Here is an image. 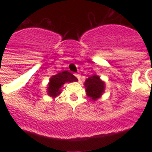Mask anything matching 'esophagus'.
Segmentation results:
<instances>
[{
    "label": "esophagus",
    "mask_w": 152,
    "mask_h": 152,
    "mask_svg": "<svg viewBox=\"0 0 152 152\" xmlns=\"http://www.w3.org/2000/svg\"><path fill=\"white\" fill-rule=\"evenodd\" d=\"M75 76H76V78H77V79L79 80H80V77H81V76H80V74H75Z\"/></svg>",
    "instance_id": "34e87169"
}]
</instances>
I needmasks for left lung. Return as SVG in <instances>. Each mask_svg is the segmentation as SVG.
Wrapping results in <instances>:
<instances>
[{
	"label": "left lung",
	"mask_w": 152,
	"mask_h": 152,
	"mask_svg": "<svg viewBox=\"0 0 152 152\" xmlns=\"http://www.w3.org/2000/svg\"><path fill=\"white\" fill-rule=\"evenodd\" d=\"M85 86L86 88L87 95L93 100L99 99L104 91V82L102 81L99 76H93L86 80Z\"/></svg>",
	"instance_id": "8db88e82"
}]
</instances>
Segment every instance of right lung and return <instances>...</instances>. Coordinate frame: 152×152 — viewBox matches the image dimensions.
Segmentation results:
<instances>
[{
    "label": "right lung",
    "instance_id": "add662e5",
    "mask_svg": "<svg viewBox=\"0 0 152 152\" xmlns=\"http://www.w3.org/2000/svg\"><path fill=\"white\" fill-rule=\"evenodd\" d=\"M77 78L67 71L58 73L50 78V82L48 87V94L51 97H56L60 94V88L66 82L76 81Z\"/></svg>",
    "mask_w": 152,
    "mask_h": 152
}]
</instances>
